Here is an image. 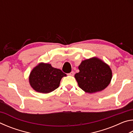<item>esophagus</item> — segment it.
Returning a JSON list of instances; mask_svg holds the SVG:
<instances>
[{
	"instance_id": "esophagus-1",
	"label": "esophagus",
	"mask_w": 133,
	"mask_h": 133,
	"mask_svg": "<svg viewBox=\"0 0 133 133\" xmlns=\"http://www.w3.org/2000/svg\"><path fill=\"white\" fill-rule=\"evenodd\" d=\"M74 75H75V73H74V71H71L70 73L69 74V75H70V76H74Z\"/></svg>"
}]
</instances>
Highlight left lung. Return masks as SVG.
I'll return each mask as SVG.
<instances>
[{
  "label": "left lung",
  "instance_id": "1",
  "mask_svg": "<svg viewBox=\"0 0 133 133\" xmlns=\"http://www.w3.org/2000/svg\"><path fill=\"white\" fill-rule=\"evenodd\" d=\"M78 69L80 71L76 74L75 77L80 88L88 93L103 90L111 82V69L96 57L83 61Z\"/></svg>",
  "mask_w": 133,
  "mask_h": 133
}]
</instances>
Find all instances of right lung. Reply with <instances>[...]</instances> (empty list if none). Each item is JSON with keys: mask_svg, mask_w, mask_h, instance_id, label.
<instances>
[{"mask_svg": "<svg viewBox=\"0 0 133 133\" xmlns=\"http://www.w3.org/2000/svg\"><path fill=\"white\" fill-rule=\"evenodd\" d=\"M64 76L66 75L61 70L54 68L50 64L40 63L31 71L29 83L36 91L48 93L58 88Z\"/></svg>", "mask_w": 133, "mask_h": 133, "instance_id": "obj_1", "label": "right lung"}]
</instances>
